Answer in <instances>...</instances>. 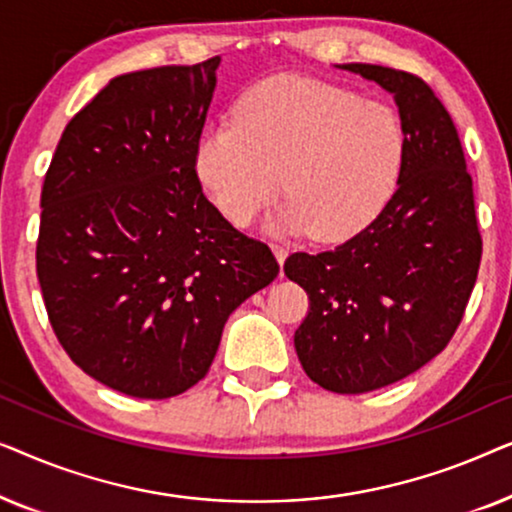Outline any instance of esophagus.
<instances>
[{"label":"esophagus","mask_w":512,"mask_h":512,"mask_svg":"<svg viewBox=\"0 0 512 512\" xmlns=\"http://www.w3.org/2000/svg\"><path fill=\"white\" fill-rule=\"evenodd\" d=\"M270 247H272V251H275V256H277V263L279 265H282L284 261H286V256H289V249H286L284 247V244H270Z\"/></svg>","instance_id":"34e87169"}]
</instances>
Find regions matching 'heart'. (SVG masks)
I'll return each mask as SVG.
<instances>
[{
  "label": "heart",
  "mask_w": 512,
  "mask_h": 512,
  "mask_svg": "<svg viewBox=\"0 0 512 512\" xmlns=\"http://www.w3.org/2000/svg\"><path fill=\"white\" fill-rule=\"evenodd\" d=\"M403 163L394 111L331 83L284 76L251 90L235 121L202 132L195 167L235 226H247L282 191V230L340 240L380 212Z\"/></svg>",
  "instance_id": "1"
}]
</instances>
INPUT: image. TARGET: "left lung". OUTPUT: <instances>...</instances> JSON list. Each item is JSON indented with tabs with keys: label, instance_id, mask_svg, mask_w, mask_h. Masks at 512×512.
I'll use <instances>...</instances> for the list:
<instances>
[{
	"label": "left lung",
	"instance_id": "left-lung-1",
	"mask_svg": "<svg viewBox=\"0 0 512 512\" xmlns=\"http://www.w3.org/2000/svg\"><path fill=\"white\" fill-rule=\"evenodd\" d=\"M394 95L403 128L398 188L361 233L286 258L310 298L293 335L312 382L366 394L438 356L464 319L482 237L457 128L429 83L401 69L340 65Z\"/></svg>",
	"mask_w": 512,
	"mask_h": 512
}]
</instances>
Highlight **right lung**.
Listing matches in <instances>:
<instances>
[{
  "label": "right lung",
  "instance_id": "right-lung-1",
  "mask_svg": "<svg viewBox=\"0 0 512 512\" xmlns=\"http://www.w3.org/2000/svg\"><path fill=\"white\" fill-rule=\"evenodd\" d=\"M219 62L111 79L67 123L41 188L37 277L55 338L135 398L198 384L230 314L279 272L195 172Z\"/></svg>",
  "mask_w": 512,
  "mask_h": 512
}]
</instances>
